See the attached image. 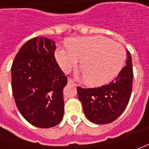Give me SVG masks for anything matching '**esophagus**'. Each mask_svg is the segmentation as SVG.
Here are the masks:
<instances>
[{"mask_svg": "<svg viewBox=\"0 0 149 149\" xmlns=\"http://www.w3.org/2000/svg\"><path fill=\"white\" fill-rule=\"evenodd\" d=\"M68 83L69 84H73V85H74V86H77V84L75 83L73 79H68Z\"/></svg>", "mask_w": 149, "mask_h": 149, "instance_id": "esophagus-1", "label": "esophagus"}]
</instances>
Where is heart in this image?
Returning a JSON list of instances; mask_svg holds the SVG:
<instances>
[{"mask_svg":"<svg viewBox=\"0 0 149 149\" xmlns=\"http://www.w3.org/2000/svg\"><path fill=\"white\" fill-rule=\"evenodd\" d=\"M68 47H58L55 58L63 71L70 72L81 60L84 80L90 85L110 82L123 68L126 52L122 45L104 36L71 39Z\"/></svg>","mask_w":149,"mask_h":149,"instance_id":"1","label":"heart"}]
</instances>
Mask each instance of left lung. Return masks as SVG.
<instances>
[{"label": "left lung", "mask_w": 149, "mask_h": 149, "mask_svg": "<svg viewBox=\"0 0 149 149\" xmlns=\"http://www.w3.org/2000/svg\"><path fill=\"white\" fill-rule=\"evenodd\" d=\"M127 56L126 65L109 84L98 88H77L84 113L92 123H112L122 114L128 105L132 93L134 74L132 58L128 50Z\"/></svg>", "instance_id": "obj_1"}]
</instances>
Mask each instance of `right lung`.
<instances>
[{
  "label": "right lung",
  "instance_id": "obj_1",
  "mask_svg": "<svg viewBox=\"0 0 149 149\" xmlns=\"http://www.w3.org/2000/svg\"><path fill=\"white\" fill-rule=\"evenodd\" d=\"M55 48L49 39H31L11 66L15 104L29 123L42 129L59 124L64 116L63 89L68 79L54 58Z\"/></svg>",
  "mask_w": 149,
  "mask_h": 149
}]
</instances>
